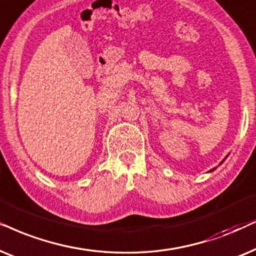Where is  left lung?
Returning a JSON list of instances; mask_svg holds the SVG:
<instances>
[{"instance_id":"1","label":"left lung","mask_w":256,"mask_h":256,"mask_svg":"<svg viewBox=\"0 0 256 256\" xmlns=\"http://www.w3.org/2000/svg\"><path fill=\"white\" fill-rule=\"evenodd\" d=\"M210 171H213V170H210Z\"/></svg>"}]
</instances>
